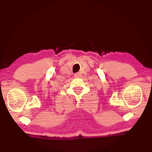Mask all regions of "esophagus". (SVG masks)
Returning <instances> with one entry per match:
<instances>
[{"label": "esophagus", "instance_id": "34e87169", "mask_svg": "<svg viewBox=\"0 0 152 152\" xmlns=\"http://www.w3.org/2000/svg\"><path fill=\"white\" fill-rule=\"evenodd\" d=\"M80 76H81V74L80 73V72L76 73V74H74V77H75V78H79V77Z\"/></svg>", "mask_w": 152, "mask_h": 152}]
</instances>
